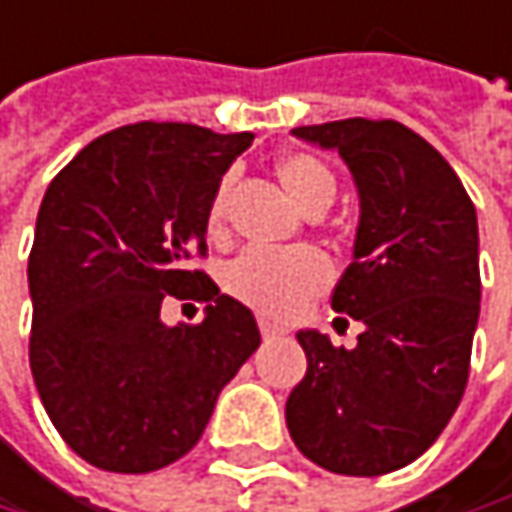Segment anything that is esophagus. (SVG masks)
Here are the masks:
<instances>
[{
  "mask_svg": "<svg viewBox=\"0 0 512 512\" xmlns=\"http://www.w3.org/2000/svg\"><path fill=\"white\" fill-rule=\"evenodd\" d=\"M260 334H263V340H272V337H281L284 328H278V325L269 322V319H260Z\"/></svg>",
  "mask_w": 512,
  "mask_h": 512,
  "instance_id": "obj_1",
  "label": "esophagus"
}]
</instances>
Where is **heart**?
Instances as JSON below:
<instances>
[{
    "mask_svg": "<svg viewBox=\"0 0 512 512\" xmlns=\"http://www.w3.org/2000/svg\"><path fill=\"white\" fill-rule=\"evenodd\" d=\"M278 178L290 199L304 210H328L337 196V178L328 163L313 155H287L278 161ZM225 208H228V184H219L208 205L210 240L225 237ZM328 281V263L313 249H246L234 257L225 269V290L237 302L249 304L263 316L287 319L299 313Z\"/></svg>",
    "mask_w": 512,
    "mask_h": 512,
    "instance_id": "heart-1",
    "label": "heart"
}]
</instances>
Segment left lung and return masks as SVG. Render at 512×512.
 <instances>
[{"instance_id": "8db88e82", "label": "left lung", "mask_w": 512, "mask_h": 512, "mask_svg": "<svg viewBox=\"0 0 512 512\" xmlns=\"http://www.w3.org/2000/svg\"><path fill=\"white\" fill-rule=\"evenodd\" d=\"M337 149L360 196L354 260L331 307L363 325L343 349L299 331L307 372L287 428L316 466L375 478L425 454L454 416L481 313L478 216L457 172L395 119L293 128Z\"/></svg>"}]
</instances>
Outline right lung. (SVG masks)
<instances>
[{
  "mask_svg": "<svg viewBox=\"0 0 512 512\" xmlns=\"http://www.w3.org/2000/svg\"><path fill=\"white\" fill-rule=\"evenodd\" d=\"M255 134L190 122L122 125L49 184L28 255V360L40 401L96 469L143 475L205 434L222 387L260 346L246 304L219 293L208 205ZM166 295L208 301L199 326L162 325Z\"/></svg>",
  "mask_w": 512,
  "mask_h": 512,
  "instance_id": "right-lung-1",
  "label": "right lung"
}]
</instances>
